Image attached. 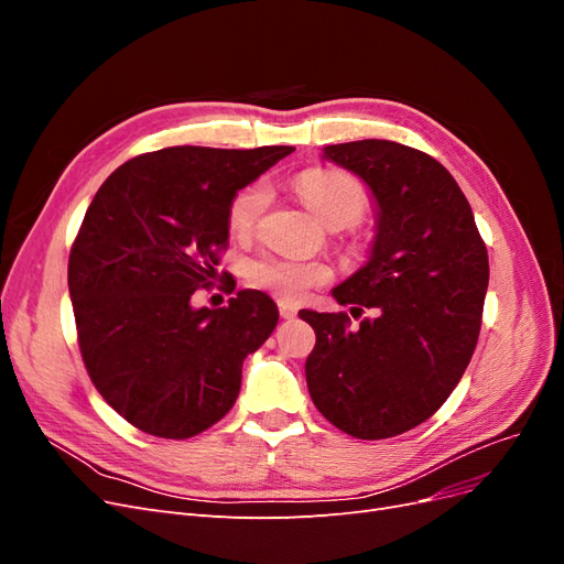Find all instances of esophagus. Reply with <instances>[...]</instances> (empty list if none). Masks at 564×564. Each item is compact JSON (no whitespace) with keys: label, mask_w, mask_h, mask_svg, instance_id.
Returning <instances> with one entry per match:
<instances>
[{"label":"esophagus","mask_w":564,"mask_h":564,"mask_svg":"<svg viewBox=\"0 0 564 564\" xmlns=\"http://www.w3.org/2000/svg\"><path fill=\"white\" fill-rule=\"evenodd\" d=\"M278 308H280V315L284 317V319H294L296 317V313H299V308L294 303H289V301H280L278 303Z\"/></svg>","instance_id":"1"}]
</instances>
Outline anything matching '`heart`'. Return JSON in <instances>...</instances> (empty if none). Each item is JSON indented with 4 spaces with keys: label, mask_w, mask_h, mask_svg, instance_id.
I'll use <instances>...</instances> for the list:
<instances>
[{
    "label": "heart",
    "mask_w": 564,
    "mask_h": 564,
    "mask_svg": "<svg viewBox=\"0 0 564 564\" xmlns=\"http://www.w3.org/2000/svg\"><path fill=\"white\" fill-rule=\"evenodd\" d=\"M296 193L327 226H352L369 209V193L360 178L338 169H308L294 178ZM270 191L253 181L237 191L228 204V230L249 237L268 207ZM334 270L324 261H301L292 256H261L247 265V282L280 301L308 299L313 289L327 284Z\"/></svg>",
    "instance_id": "obj_1"
}]
</instances>
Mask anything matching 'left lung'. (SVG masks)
<instances>
[{
	"label": "left lung",
	"mask_w": 564,
	"mask_h": 564,
	"mask_svg": "<svg viewBox=\"0 0 564 564\" xmlns=\"http://www.w3.org/2000/svg\"><path fill=\"white\" fill-rule=\"evenodd\" d=\"M379 204L369 263L334 289L348 313L301 311L315 329L305 381L319 414L357 440L395 437L445 404L464 377L482 324L487 247L454 176L395 141L324 148Z\"/></svg>",
	"instance_id": "left-lung-1"
}]
</instances>
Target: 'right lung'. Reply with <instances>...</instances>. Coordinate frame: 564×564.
I'll use <instances>...</instances> for the list:
<instances>
[{
  "label": "right lung",
  "instance_id": "1",
  "mask_svg": "<svg viewBox=\"0 0 564 564\" xmlns=\"http://www.w3.org/2000/svg\"><path fill=\"white\" fill-rule=\"evenodd\" d=\"M294 148L174 145L124 162L98 187L67 261L77 344L91 383L135 429L187 440L224 419L242 362L278 327L245 289L193 308L228 249V204Z\"/></svg>",
  "mask_w": 564,
  "mask_h": 564
}]
</instances>
